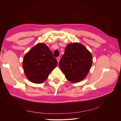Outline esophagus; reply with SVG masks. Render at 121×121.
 <instances>
[{"mask_svg":"<svg viewBox=\"0 0 121 121\" xmlns=\"http://www.w3.org/2000/svg\"><path fill=\"white\" fill-rule=\"evenodd\" d=\"M60 56H58V57H57V58H56V59H57V61H58V63H59V61H60Z\"/></svg>","mask_w":121,"mask_h":121,"instance_id":"1","label":"esophagus"}]
</instances>
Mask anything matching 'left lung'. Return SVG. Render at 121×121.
Here are the masks:
<instances>
[{"label":"left lung","mask_w":121,"mask_h":121,"mask_svg":"<svg viewBox=\"0 0 121 121\" xmlns=\"http://www.w3.org/2000/svg\"><path fill=\"white\" fill-rule=\"evenodd\" d=\"M92 64V56L79 43L69 44L61 58L59 67L68 81L76 83L85 78Z\"/></svg>","instance_id":"obj_1"}]
</instances>
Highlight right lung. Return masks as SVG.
I'll use <instances>...</instances> for the list:
<instances>
[{"label":"right lung","instance_id":"right-lung-1","mask_svg":"<svg viewBox=\"0 0 121 121\" xmlns=\"http://www.w3.org/2000/svg\"><path fill=\"white\" fill-rule=\"evenodd\" d=\"M57 65L52 52L44 43H38L24 57L23 66L29 80L36 84L42 83Z\"/></svg>","mask_w":121,"mask_h":121}]
</instances>
